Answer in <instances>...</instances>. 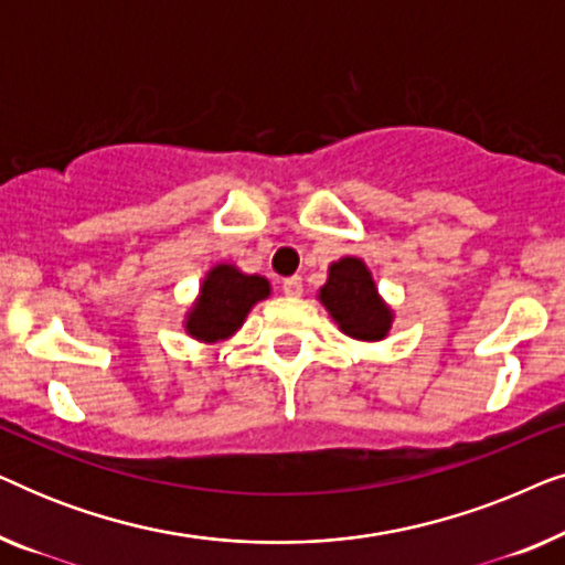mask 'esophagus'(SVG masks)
<instances>
[{
  "label": "esophagus",
  "mask_w": 565,
  "mask_h": 565,
  "mask_svg": "<svg viewBox=\"0 0 565 565\" xmlns=\"http://www.w3.org/2000/svg\"><path fill=\"white\" fill-rule=\"evenodd\" d=\"M282 292H285V296H290V298H298L300 292H303V280H300L298 275L288 277V280H282Z\"/></svg>",
  "instance_id": "esophagus-1"
}]
</instances>
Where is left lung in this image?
I'll return each instance as SVG.
<instances>
[{"instance_id":"left-lung-1","label":"left lung","mask_w":565,"mask_h":565,"mask_svg":"<svg viewBox=\"0 0 565 565\" xmlns=\"http://www.w3.org/2000/svg\"><path fill=\"white\" fill-rule=\"evenodd\" d=\"M319 298L344 334L362 342H377L388 334L391 311L377 296L373 277L360 259L344 257L334 262Z\"/></svg>"}]
</instances>
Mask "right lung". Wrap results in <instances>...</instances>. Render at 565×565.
<instances>
[{"label":"right lung","instance_id":"1","mask_svg":"<svg viewBox=\"0 0 565 565\" xmlns=\"http://www.w3.org/2000/svg\"><path fill=\"white\" fill-rule=\"evenodd\" d=\"M269 296V282L259 275H242L236 267L218 265L207 273L200 300L188 319V331L203 342L231 337L242 327L249 308Z\"/></svg>","mask_w":565,"mask_h":565}]
</instances>
